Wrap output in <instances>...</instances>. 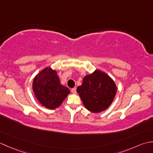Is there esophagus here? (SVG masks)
I'll list each match as a JSON object with an SVG mask.
<instances>
[{
	"label": "esophagus",
	"instance_id": "1",
	"mask_svg": "<svg viewBox=\"0 0 153 153\" xmlns=\"http://www.w3.org/2000/svg\"><path fill=\"white\" fill-rule=\"evenodd\" d=\"M71 92H72V93H74V94L76 93V87H74V88L71 89Z\"/></svg>",
	"mask_w": 153,
	"mask_h": 153
}]
</instances>
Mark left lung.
Instances as JSON below:
<instances>
[{
  "mask_svg": "<svg viewBox=\"0 0 153 153\" xmlns=\"http://www.w3.org/2000/svg\"><path fill=\"white\" fill-rule=\"evenodd\" d=\"M116 89L111 77L103 71L96 70L91 74L84 77L77 92L87 110L98 113L105 110L111 105Z\"/></svg>",
  "mask_w": 153,
  "mask_h": 153,
  "instance_id": "left-lung-1",
  "label": "left lung"
}]
</instances>
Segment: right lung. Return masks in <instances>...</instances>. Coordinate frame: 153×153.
Returning <instances> with one entry per match:
<instances>
[{
  "instance_id": "add662e5",
  "label": "right lung",
  "mask_w": 153,
  "mask_h": 153,
  "mask_svg": "<svg viewBox=\"0 0 153 153\" xmlns=\"http://www.w3.org/2000/svg\"><path fill=\"white\" fill-rule=\"evenodd\" d=\"M33 91L39 102L48 109L58 108L70 93L68 88L61 85L56 70L49 67L35 77Z\"/></svg>"
}]
</instances>
